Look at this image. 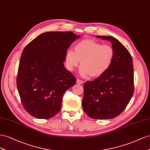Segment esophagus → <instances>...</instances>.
Masks as SVG:
<instances>
[{
	"mask_svg": "<svg viewBox=\"0 0 150 150\" xmlns=\"http://www.w3.org/2000/svg\"><path fill=\"white\" fill-rule=\"evenodd\" d=\"M76 83H79V84H82L83 83V80H82L77 79V80H76Z\"/></svg>",
	"mask_w": 150,
	"mask_h": 150,
	"instance_id": "34e87169",
	"label": "esophagus"
}]
</instances>
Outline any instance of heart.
<instances>
[{"label": "heart", "mask_w": 150, "mask_h": 150, "mask_svg": "<svg viewBox=\"0 0 150 150\" xmlns=\"http://www.w3.org/2000/svg\"><path fill=\"white\" fill-rule=\"evenodd\" d=\"M75 51L68 49L65 62L67 69L74 71L81 60L80 74L83 76H99L108 70L114 58L112 46L102 45L92 40L85 39L75 45Z\"/></svg>", "instance_id": "heart-1"}]
</instances>
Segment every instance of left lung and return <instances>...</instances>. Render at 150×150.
<instances>
[{
  "label": "left lung",
  "mask_w": 150,
  "mask_h": 150,
  "mask_svg": "<svg viewBox=\"0 0 150 150\" xmlns=\"http://www.w3.org/2000/svg\"><path fill=\"white\" fill-rule=\"evenodd\" d=\"M97 37L111 42L114 58L104 74L84 83L82 107L92 119H112L126 109L134 93L132 59L129 51L117 40L112 36Z\"/></svg>",
  "instance_id": "left-lung-1"
}]
</instances>
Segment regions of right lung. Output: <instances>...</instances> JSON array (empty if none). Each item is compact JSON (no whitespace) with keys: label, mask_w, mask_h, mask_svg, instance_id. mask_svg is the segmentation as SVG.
Instances as JSON below:
<instances>
[{"label":"right lung","mask_w":150,"mask_h":150,"mask_svg":"<svg viewBox=\"0 0 150 150\" xmlns=\"http://www.w3.org/2000/svg\"><path fill=\"white\" fill-rule=\"evenodd\" d=\"M79 36L71 31L46 32L24 48L17 87L24 108L33 117L49 119L60 110L64 93L76 81L64 67L65 54Z\"/></svg>","instance_id":"right-lung-1"}]
</instances>
